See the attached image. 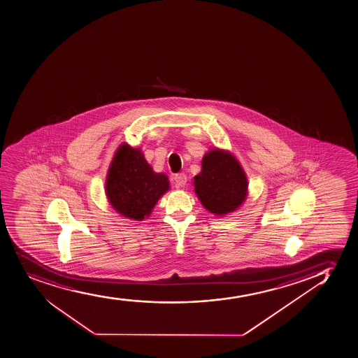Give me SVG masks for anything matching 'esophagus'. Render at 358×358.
Returning a JSON list of instances; mask_svg holds the SVG:
<instances>
[{
  "label": "esophagus",
  "mask_w": 358,
  "mask_h": 358,
  "mask_svg": "<svg viewBox=\"0 0 358 358\" xmlns=\"http://www.w3.org/2000/svg\"><path fill=\"white\" fill-rule=\"evenodd\" d=\"M173 180L176 182L177 187L183 188V187H185V185H187V176H185V173H177V175H175V177H173Z\"/></svg>",
  "instance_id": "34e87169"
}]
</instances>
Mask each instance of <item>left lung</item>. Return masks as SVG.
Here are the masks:
<instances>
[{
	"label": "left lung",
	"instance_id": "8db88e82",
	"mask_svg": "<svg viewBox=\"0 0 358 358\" xmlns=\"http://www.w3.org/2000/svg\"><path fill=\"white\" fill-rule=\"evenodd\" d=\"M194 185L202 206L217 216L236 210L248 192L246 173L238 159L216 148L202 158V170L194 177Z\"/></svg>",
	"mask_w": 358,
	"mask_h": 358
}]
</instances>
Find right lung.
I'll return each mask as SVG.
<instances>
[{"instance_id": "add662e5", "label": "right lung", "mask_w": 358, "mask_h": 358, "mask_svg": "<svg viewBox=\"0 0 358 358\" xmlns=\"http://www.w3.org/2000/svg\"><path fill=\"white\" fill-rule=\"evenodd\" d=\"M168 176L155 173L141 149L122 144L108 168L105 192L120 215L142 221L150 215L155 204L169 190Z\"/></svg>"}]
</instances>
